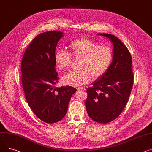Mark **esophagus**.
<instances>
[{"label":"esophagus","instance_id":"esophagus-1","mask_svg":"<svg viewBox=\"0 0 152 152\" xmlns=\"http://www.w3.org/2000/svg\"><path fill=\"white\" fill-rule=\"evenodd\" d=\"M77 90H78V91H82V90L85 91V88H78L77 89Z\"/></svg>","mask_w":152,"mask_h":152}]
</instances>
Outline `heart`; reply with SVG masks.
Instances as JSON below:
<instances>
[{"instance_id": "heart-1", "label": "heart", "mask_w": 152, "mask_h": 152, "mask_svg": "<svg viewBox=\"0 0 152 152\" xmlns=\"http://www.w3.org/2000/svg\"><path fill=\"white\" fill-rule=\"evenodd\" d=\"M70 53L59 49L55 54L57 67L63 70L69 67L72 56L82 59L80 71H72L61 78L64 85L78 87L90 83L91 75L94 78L102 76L110 67L113 59L112 48L99 44L88 38H78L71 42L68 45Z\"/></svg>"}]
</instances>
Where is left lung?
Returning <instances> with one entry per match:
<instances>
[{
    "mask_svg": "<svg viewBox=\"0 0 152 152\" xmlns=\"http://www.w3.org/2000/svg\"><path fill=\"white\" fill-rule=\"evenodd\" d=\"M113 45V59L107 71L87 89V113L92 120L107 123L117 118L126 106L133 85L132 58L124 44L115 35L97 34Z\"/></svg>",
    "mask_w": 152,
    "mask_h": 152,
    "instance_id": "8db88e82",
    "label": "left lung"
}]
</instances>
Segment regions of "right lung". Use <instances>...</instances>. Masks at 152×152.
Here are the masks:
<instances>
[{
  "mask_svg": "<svg viewBox=\"0 0 152 152\" xmlns=\"http://www.w3.org/2000/svg\"><path fill=\"white\" fill-rule=\"evenodd\" d=\"M63 33L48 31L31 42L23 57L21 82L26 99L34 114L43 121L55 123L64 117L72 94V86L56 88L58 83L55 54Z\"/></svg>",
  "mask_w": 152,
  "mask_h": 152,
  "instance_id": "right-lung-1",
  "label": "right lung"
}]
</instances>
